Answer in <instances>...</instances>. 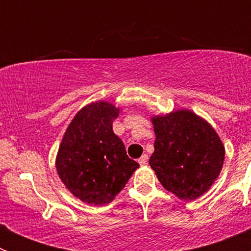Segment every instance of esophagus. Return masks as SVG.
<instances>
[{"label": "esophagus", "mask_w": 251, "mask_h": 251, "mask_svg": "<svg viewBox=\"0 0 251 251\" xmlns=\"http://www.w3.org/2000/svg\"><path fill=\"white\" fill-rule=\"evenodd\" d=\"M147 162H148V156L147 154H143V156L141 157V158L138 159V163L141 166H145V165H147Z\"/></svg>", "instance_id": "esophagus-1"}]
</instances>
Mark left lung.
Segmentation results:
<instances>
[{"mask_svg":"<svg viewBox=\"0 0 251 251\" xmlns=\"http://www.w3.org/2000/svg\"><path fill=\"white\" fill-rule=\"evenodd\" d=\"M156 141L150 158L162 186L182 200H195L220 175L225 148L214 128L190 110L153 117Z\"/></svg>","mask_w":251,"mask_h":251,"instance_id":"left-lung-1","label":"left lung"}]
</instances>
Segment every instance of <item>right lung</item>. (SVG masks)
I'll return each mask as SVG.
<instances>
[{"label": "right lung", "mask_w": 251, "mask_h": 251, "mask_svg": "<svg viewBox=\"0 0 251 251\" xmlns=\"http://www.w3.org/2000/svg\"><path fill=\"white\" fill-rule=\"evenodd\" d=\"M118 115V108L108 101L88 104L64 134L56 157L57 175L83 202L109 203L139 167L113 132Z\"/></svg>", "instance_id": "right-lung-1"}]
</instances>
